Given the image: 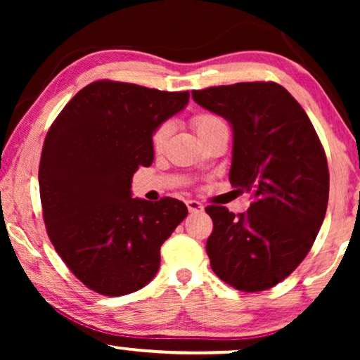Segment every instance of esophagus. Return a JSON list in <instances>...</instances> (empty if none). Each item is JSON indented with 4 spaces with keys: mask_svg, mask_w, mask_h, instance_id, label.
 <instances>
[{
    "mask_svg": "<svg viewBox=\"0 0 360 360\" xmlns=\"http://www.w3.org/2000/svg\"><path fill=\"white\" fill-rule=\"evenodd\" d=\"M186 208H188L190 213H200V211L205 210V206L198 200H188L186 201Z\"/></svg>",
    "mask_w": 360,
    "mask_h": 360,
    "instance_id": "obj_1",
    "label": "esophagus"
}]
</instances>
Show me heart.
I'll return each mask as SVG.
<instances>
[{
  "label": "heart",
  "instance_id": "b5f03b06",
  "mask_svg": "<svg viewBox=\"0 0 360 360\" xmlns=\"http://www.w3.org/2000/svg\"><path fill=\"white\" fill-rule=\"evenodd\" d=\"M191 124H193L196 134L201 137L203 134H206V132L214 129V127L223 126L224 121L221 120L219 116L211 115V112H201V115H196L193 120H191ZM170 132H172L170 122H162V124L157 127L154 134H152V146H154L155 150H160L162 147L167 144Z\"/></svg>",
  "mask_w": 360,
  "mask_h": 360
}]
</instances>
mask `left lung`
Returning <instances> with one entry per match:
<instances>
[{"label": "left lung", "mask_w": 360, "mask_h": 360, "mask_svg": "<svg viewBox=\"0 0 360 360\" xmlns=\"http://www.w3.org/2000/svg\"><path fill=\"white\" fill-rule=\"evenodd\" d=\"M195 103L233 127L229 181L252 193L248 213L208 206L211 269L243 292H262L307 257L328 208L329 170L319 137L300 103L274 82L211 86Z\"/></svg>", "instance_id": "obj_1"}]
</instances>
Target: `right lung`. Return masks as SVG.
I'll return each mask as SVG.
<instances>
[{"label": "right lung", "instance_id": "obj_1", "mask_svg": "<svg viewBox=\"0 0 360 360\" xmlns=\"http://www.w3.org/2000/svg\"><path fill=\"white\" fill-rule=\"evenodd\" d=\"M188 91L93 82L63 108L44 141V223L72 274L106 297L155 277L160 245L188 214L175 198H132V175L154 160L152 134L184 110Z\"/></svg>", "mask_w": 360, "mask_h": 360}]
</instances>
